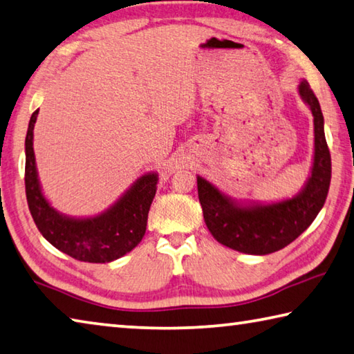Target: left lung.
<instances>
[{"label":"left lung","instance_id":"obj_1","mask_svg":"<svg viewBox=\"0 0 354 354\" xmlns=\"http://www.w3.org/2000/svg\"><path fill=\"white\" fill-rule=\"evenodd\" d=\"M297 89L314 118L311 171L300 192L279 201H243L224 194L205 178L196 176L205 226L218 243L239 252L266 255L283 249L310 227L328 195L331 156L324 131V114L310 83L300 80Z\"/></svg>","mask_w":354,"mask_h":354}]
</instances>
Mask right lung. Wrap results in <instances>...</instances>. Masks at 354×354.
Returning a JSON list of instances; mask_svg holds the SVG:
<instances>
[{
  "mask_svg": "<svg viewBox=\"0 0 354 354\" xmlns=\"http://www.w3.org/2000/svg\"><path fill=\"white\" fill-rule=\"evenodd\" d=\"M38 110L30 115L26 134V198L38 230L54 248L88 263L120 259L144 239L149 210L156 195L158 173L139 176L118 201L94 216H69L53 207L38 179L34 153V127Z\"/></svg>",
  "mask_w": 354,
  "mask_h": 354,
  "instance_id": "1",
  "label": "right lung"
}]
</instances>
